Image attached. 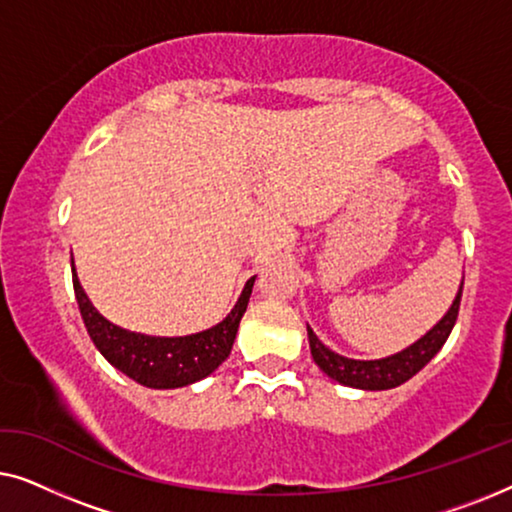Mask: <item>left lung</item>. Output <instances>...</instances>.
I'll list each match as a JSON object with an SVG mask.
<instances>
[{
  "label": "left lung",
  "mask_w": 512,
  "mask_h": 512,
  "mask_svg": "<svg viewBox=\"0 0 512 512\" xmlns=\"http://www.w3.org/2000/svg\"><path fill=\"white\" fill-rule=\"evenodd\" d=\"M461 291H464V282L459 286L457 298L443 319L424 335L422 340H417L415 345H410L403 352L380 361H354L345 359V356L335 354L321 342L310 326H307V338H310L312 359L317 366L324 370L328 377H333L335 382L347 384L354 389H368V391H382V389H394L398 384L408 382L412 375H417L433 356L440 352V347L445 345V340L450 338L454 321L459 314L461 303Z\"/></svg>",
  "instance_id": "left-lung-1"
}]
</instances>
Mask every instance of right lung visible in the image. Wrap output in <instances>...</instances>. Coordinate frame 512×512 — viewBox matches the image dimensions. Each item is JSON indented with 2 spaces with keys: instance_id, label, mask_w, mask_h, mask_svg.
I'll use <instances>...</instances> for the list:
<instances>
[{
  "instance_id": "obj_1",
  "label": "right lung",
  "mask_w": 512,
  "mask_h": 512,
  "mask_svg": "<svg viewBox=\"0 0 512 512\" xmlns=\"http://www.w3.org/2000/svg\"><path fill=\"white\" fill-rule=\"evenodd\" d=\"M72 279L83 324L100 354L121 373L151 389L186 387L214 373L233 349L237 326H240L242 314L247 312L251 286H254V277H251L233 312L209 331L186 335V338H151V335L125 331L104 319L83 293L74 268Z\"/></svg>"
}]
</instances>
